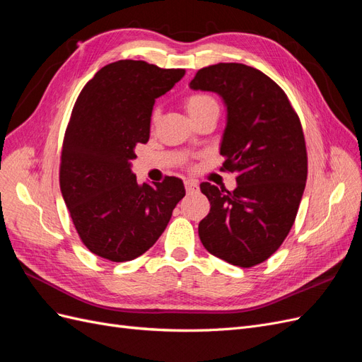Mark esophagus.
Instances as JSON below:
<instances>
[{
  "mask_svg": "<svg viewBox=\"0 0 362 362\" xmlns=\"http://www.w3.org/2000/svg\"><path fill=\"white\" fill-rule=\"evenodd\" d=\"M184 185H185V190H187V193H193L198 190V181H194V180H185Z\"/></svg>",
  "mask_w": 362,
  "mask_h": 362,
  "instance_id": "obj_1",
  "label": "esophagus"
}]
</instances>
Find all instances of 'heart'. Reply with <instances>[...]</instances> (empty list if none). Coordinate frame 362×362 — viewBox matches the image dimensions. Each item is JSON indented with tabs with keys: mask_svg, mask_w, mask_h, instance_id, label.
Masks as SVG:
<instances>
[{
	"mask_svg": "<svg viewBox=\"0 0 362 362\" xmlns=\"http://www.w3.org/2000/svg\"><path fill=\"white\" fill-rule=\"evenodd\" d=\"M185 108H187L189 115L194 120L196 117L202 116L204 113L210 110H218V104L211 95L208 93H193L185 98L184 101ZM158 116V108H156L154 113H152V120H156Z\"/></svg>",
	"mask_w": 362,
	"mask_h": 362,
	"instance_id": "obj_1",
	"label": "heart"
}]
</instances>
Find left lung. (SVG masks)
<instances>
[{"label":"left lung","instance_id":"obj_1","mask_svg":"<svg viewBox=\"0 0 362 362\" xmlns=\"http://www.w3.org/2000/svg\"><path fill=\"white\" fill-rule=\"evenodd\" d=\"M190 89L222 96L228 113L222 170L237 173L233 192L201 184L211 208L199 238L229 264L257 266L288 235L305 190L308 157L299 116L275 81L242 63L199 69Z\"/></svg>","mask_w":362,"mask_h":362}]
</instances>
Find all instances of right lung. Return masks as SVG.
<instances>
[{
	"label": "right lung",
	"instance_id": "right-lung-1",
	"mask_svg": "<svg viewBox=\"0 0 362 362\" xmlns=\"http://www.w3.org/2000/svg\"><path fill=\"white\" fill-rule=\"evenodd\" d=\"M184 69L119 60L95 74L78 95L64 133L60 190L84 246L113 262L154 246L184 198L180 178L137 184L136 146L149 140L152 107Z\"/></svg>",
	"mask_w": 362,
	"mask_h": 362
}]
</instances>
